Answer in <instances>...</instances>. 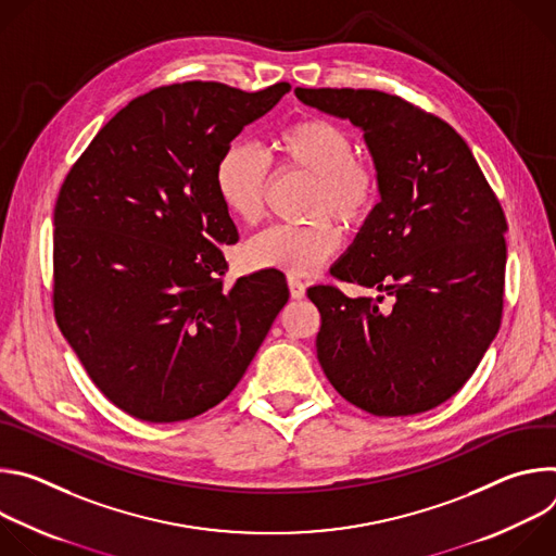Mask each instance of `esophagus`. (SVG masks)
Returning <instances> with one entry per match:
<instances>
[{
    "instance_id": "1",
    "label": "esophagus",
    "mask_w": 556,
    "mask_h": 556,
    "mask_svg": "<svg viewBox=\"0 0 556 556\" xmlns=\"http://www.w3.org/2000/svg\"><path fill=\"white\" fill-rule=\"evenodd\" d=\"M288 288H290L292 299H303L305 296V283L299 277L288 275Z\"/></svg>"
}]
</instances>
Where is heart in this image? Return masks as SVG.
I'll return each instance as SVG.
<instances>
[{"label":"heart","mask_w":556,"mask_h":556,"mask_svg":"<svg viewBox=\"0 0 556 556\" xmlns=\"http://www.w3.org/2000/svg\"><path fill=\"white\" fill-rule=\"evenodd\" d=\"M270 165L279 172L309 176L303 213L305 224L273 226L247 244L253 268L307 275L341 247V219L363 226L380 200L374 165L356 155L354 138L330 118L305 116L279 129L266 151L251 142H230L215 167V189L224 208L244 224L264 217Z\"/></svg>","instance_id":"heart-1"}]
</instances>
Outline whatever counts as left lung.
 Instances as JSON below:
<instances>
[{
  "mask_svg": "<svg viewBox=\"0 0 556 556\" xmlns=\"http://www.w3.org/2000/svg\"><path fill=\"white\" fill-rule=\"evenodd\" d=\"M294 94L361 127L380 180L376 211L332 266L337 279L380 296L309 288L321 312L316 356L332 387L367 414L429 412L462 389L500 330L502 204L464 138L409 101L352 88Z\"/></svg>",
  "mask_w": 556,
  "mask_h": 556,
  "instance_id": "left-lung-1",
  "label": "left lung"
}]
</instances>
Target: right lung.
Instances as JSON below:
<instances>
[{
    "mask_svg": "<svg viewBox=\"0 0 556 556\" xmlns=\"http://www.w3.org/2000/svg\"><path fill=\"white\" fill-rule=\"evenodd\" d=\"M290 90L213 81L125 105L54 206V319L105 399L144 422L195 418L235 389L290 292L281 273L224 286L240 240L215 189L224 149Z\"/></svg>",
    "mask_w": 556,
    "mask_h": 556,
    "instance_id": "right-lung-1",
    "label": "right lung"
}]
</instances>
